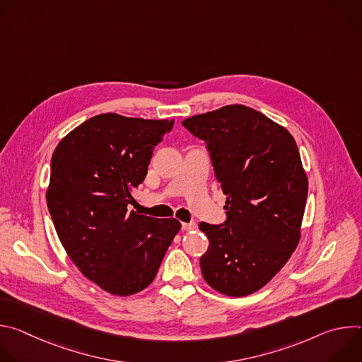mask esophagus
I'll use <instances>...</instances> for the list:
<instances>
[{
    "mask_svg": "<svg viewBox=\"0 0 362 362\" xmlns=\"http://www.w3.org/2000/svg\"><path fill=\"white\" fill-rule=\"evenodd\" d=\"M197 228V225L194 222H183L182 223V229L186 230V232H190V230H194Z\"/></svg>",
    "mask_w": 362,
    "mask_h": 362,
    "instance_id": "1",
    "label": "esophagus"
}]
</instances>
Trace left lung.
<instances>
[{"instance_id": "1", "label": "left lung", "mask_w": 362, "mask_h": 362, "mask_svg": "<svg viewBox=\"0 0 362 362\" xmlns=\"http://www.w3.org/2000/svg\"><path fill=\"white\" fill-rule=\"evenodd\" d=\"M206 144L226 194V221L199 223L209 239L204 281L229 296L265 286L295 250L308 179L291 133L250 107L233 105L182 122Z\"/></svg>"}]
</instances>
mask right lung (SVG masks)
<instances>
[{"label":"right lung","mask_w":362,"mask_h":362,"mask_svg":"<svg viewBox=\"0 0 362 362\" xmlns=\"http://www.w3.org/2000/svg\"><path fill=\"white\" fill-rule=\"evenodd\" d=\"M173 124L98 115L70 132L51 158L47 206L59 239L83 275L113 295L148 286L180 229L173 218L127 209L154 146Z\"/></svg>","instance_id":"1"}]
</instances>
